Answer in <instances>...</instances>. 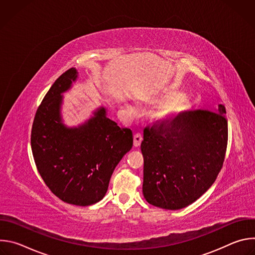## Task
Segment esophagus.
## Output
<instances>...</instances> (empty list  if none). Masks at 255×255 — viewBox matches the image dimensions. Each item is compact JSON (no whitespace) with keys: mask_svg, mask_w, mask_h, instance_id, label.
Wrapping results in <instances>:
<instances>
[{"mask_svg":"<svg viewBox=\"0 0 255 255\" xmlns=\"http://www.w3.org/2000/svg\"><path fill=\"white\" fill-rule=\"evenodd\" d=\"M141 141H142V135L140 133H136L134 135V146L138 147L141 144Z\"/></svg>","mask_w":255,"mask_h":255,"instance_id":"esophagus-1","label":"esophagus"}]
</instances>
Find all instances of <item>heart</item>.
Wrapping results in <instances>:
<instances>
[{
    "label": "heart",
    "instance_id": "1",
    "mask_svg": "<svg viewBox=\"0 0 255 255\" xmlns=\"http://www.w3.org/2000/svg\"><path fill=\"white\" fill-rule=\"evenodd\" d=\"M169 99L162 104L153 113V118L159 122H168L175 119L190 106L189 98L184 94H177L173 90L167 91L161 97V100Z\"/></svg>",
    "mask_w": 255,
    "mask_h": 255
}]
</instances>
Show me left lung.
<instances>
[{
  "mask_svg": "<svg viewBox=\"0 0 255 255\" xmlns=\"http://www.w3.org/2000/svg\"><path fill=\"white\" fill-rule=\"evenodd\" d=\"M226 110H197L143 131V196L150 205L183 209L198 200L219 174L227 148Z\"/></svg>",
  "mask_w": 255,
  "mask_h": 255,
  "instance_id": "1",
  "label": "left lung"
}]
</instances>
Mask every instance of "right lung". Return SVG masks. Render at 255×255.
<instances>
[{"label":"right lung","instance_id":"add662e5","mask_svg":"<svg viewBox=\"0 0 255 255\" xmlns=\"http://www.w3.org/2000/svg\"><path fill=\"white\" fill-rule=\"evenodd\" d=\"M77 78L78 70L69 68L45 95L34 117L31 148L38 172L57 198L90 206L105 197L115 167L132 148L133 135L109 119L103 107L79 127L62 123L61 94Z\"/></svg>","mask_w":255,"mask_h":255}]
</instances>
